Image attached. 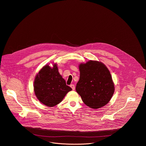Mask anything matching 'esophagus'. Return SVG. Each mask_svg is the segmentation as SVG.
<instances>
[{
  "instance_id": "34e87169",
  "label": "esophagus",
  "mask_w": 146,
  "mask_h": 146,
  "mask_svg": "<svg viewBox=\"0 0 146 146\" xmlns=\"http://www.w3.org/2000/svg\"><path fill=\"white\" fill-rule=\"evenodd\" d=\"M70 87L72 88V89L74 90H75V85H74V84H71V85H70Z\"/></svg>"
}]
</instances>
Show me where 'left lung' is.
I'll return each mask as SVG.
<instances>
[{
    "label": "left lung",
    "instance_id": "8db88e82",
    "mask_svg": "<svg viewBox=\"0 0 146 146\" xmlns=\"http://www.w3.org/2000/svg\"><path fill=\"white\" fill-rule=\"evenodd\" d=\"M80 79L76 86L77 93L86 106L94 109L107 104L115 87L111 74L104 63L89 61L79 65Z\"/></svg>",
    "mask_w": 146,
    "mask_h": 146
}]
</instances>
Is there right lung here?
<instances>
[{
	"label": "right lung",
	"mask_w": 146,
	"mask_h": 146,
	"mask_svg": "<svg viewBox=\"0 0 146 146\" xmlns=\"http://www.w3.org/2000/svg\"><path fill=\"white\" fill-rule=\"evenodd\" d=\"M34 89L38 100L48 107L60 103L72 90L60 74L56 64L53 68L49 65L42 68L35 77Z\"/></svg>",
	"instance_id": "add662e5"
}]
</instances>
